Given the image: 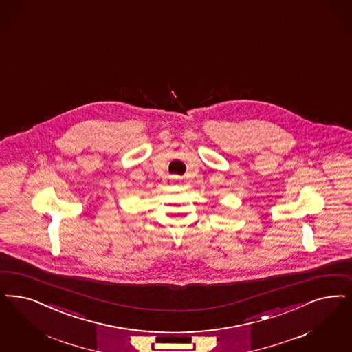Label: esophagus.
Segmentation results:
<instances>
[{
    "label": "esophagus",
    "instance_id": "esophagus-1",
    "mask_svg": "<svg viewBox=\"0 0 352 352\" xmlns=\"http://www.w3.org/2000/svg\"><path fill=\"white\" fill-rule=\"evenodd\" d=\"M170 181H171V184L178 186V184H179V181H181V178H179V177H177V175H173V177H170Z\"/></svg>",
    "mask_w": 352,
    "mask_h": 352
}]
</instances>
